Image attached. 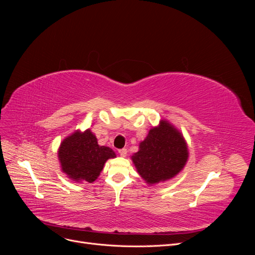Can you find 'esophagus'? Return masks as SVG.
<instances>
[{"mask_svg":"<svg viewBox=\"0 0 255 255\" xmlns=\"http://www.w3.org/2000/svg\"><path fill=\"white\" fill-rule=\"evenodd\" d=\"M127 153H128V150H127L126 148H123V149H120V150H119V154H120L121 156H126Z\"/></svg>","mask_w":255,"mask_h":255,"instance_id":"esophagus-1","label":"esophagus"}]
</instances>
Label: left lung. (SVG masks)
I'll return each mask as SVG.
<instances>
[{"label": "left lung", "mask_w": 255, "mask_h": 255, "mask_svg": "<svg viewBox=\"0 0 255 255\" xmlns=\"http://www.w3.org/2000/svg\"><path fill=\"white\" fill-rule=\"evenodd\" d=\"M187 157V146L181 133L161 121L158 128L150 129L132 159L142 179L149 184H155L179 173Z\"/></svg>", "instance_id": "1"}]
</instances>
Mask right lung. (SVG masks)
Segmentation results:
<instances>
[{"mask_svg":"<svg viewBox=\"0 0 255 255\" xmlns=\"http://www.w3.org/2000/svg\"><path fill=\"white\" fill-rule=\"evenodd\" d=\"M58 157L63 171L76 182L92 183L102 171L105 161L116 157L115 152L99 145L90 129L75 132L61 142Z\"/></svg>","mask_w":255,"mask_h":255,"instance_id":"add662e5","label":"right lung"}]
</instances>
